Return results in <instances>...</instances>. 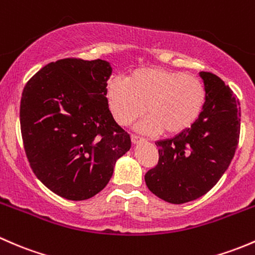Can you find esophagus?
Returning a JSON list of instances; mask_svg holds the SVG:
<instances>
[{"mask_svg": "<svg viewBox=\"0 0 255 255\" xmlns=\"http://www.w3.org/2000/svg\"><path fill=\"white\" fill-rule=\"evenodd\" d=\"M131 141H132L133 145H138V143L143 142V138L140 137V136H136V135H131Z\"/></svg>", "mask_w": 255, "mask_h": 255, "instance_id": "obj_1", "label": "esophagus"}]
</instances>
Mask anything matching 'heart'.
Segmentation results:
<instances>
[{"label": "heart", "instance_id": "heart-1", "mask_svg": "<svg viewBox=\"0 0 255 255\" xmlns=\"http://www.w3.org/2000/svg\"><path fill=\"white\" fill-rule=\"evenodd\" d=\"M106 98L115 122L128 127L146 113L136 127L146 135H180L198 122L206 103L199 78L182 71L152 66L132 71L107 85ZM146 109H144V107Z\"/></svg>", "mask_w": 255, "mask_h": 255}]
</instances>
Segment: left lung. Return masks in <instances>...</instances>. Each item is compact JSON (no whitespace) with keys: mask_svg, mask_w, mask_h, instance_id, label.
I'll return each instance as SVG.
<instances>
[{"mask_svg":"<svg viewBox=\"0 0 255 255\" xmlns=\"http://www.w3.org/2000/svg\"><path fill=\"white\" fill-rule=\"evenodd\" d=\"M206 103L188 131L157 141L158 163L145 174L147 188L170 204H184L205 195L227 170L240 140L241 106L224 81L199 73Z\"/></svg>","mask_w":255,"mask_h":255,"instance_id":"left-lung-1","label":"left lung"}]
</instances>
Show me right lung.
<instances>
[{"label":"right lung","instance_id":"add662e5","mask_svg":"<svg viewBox=\"0 0 255 255\" xmlns=\"http://www.w3.org/2000/svg\"><path fill=\"white\" fill-rule=\"evenodd\" d=\"M112 66L104 60L51 62L25 85L20 130L38 179L67 200H86L108 184L131 138L106 98Z\"/></svg>","mask_w":255,"mask_h":255}]
</instances>
